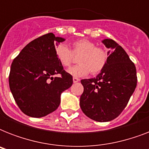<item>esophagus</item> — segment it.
<instances>
[{"instance_id": "esophagus-1", "label": "esophagus", "mask_w": 149, "mask_h": 149, "mask_svg": "<svg viewBox=\"0 0 149 149\" xmlns=\"http://www.w3.org/2000/svg\"><path fill=\"white\" fill-rule=\"evenodd\" d=\"M72 80H73V83H77V82L79 81V79L78 78H77V77H73Z\"/></svg>"}]
</instances>
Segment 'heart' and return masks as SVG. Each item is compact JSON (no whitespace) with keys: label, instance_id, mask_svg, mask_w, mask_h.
Instances as JSON below:
<instances>
[{"label":"heart","instance_id":"b5f03b06","mask_svg":"<svg viewBox=\"0 0 149 149\" xmlns=\"http://www.w3.org/2000/svg\"><path fill=\"white\" fill-rule=\"evenodd\" d=\"M79 64L68 70L74 77H84L91 72L95 75L100 72L108 61V53L104 48L97 47L88 39H79L71 44V49L64 44L56 47V56L63 67H70L74 61V56H79Z\"/></svg>","mask_w":149,"mask_h":149}]
</instances>
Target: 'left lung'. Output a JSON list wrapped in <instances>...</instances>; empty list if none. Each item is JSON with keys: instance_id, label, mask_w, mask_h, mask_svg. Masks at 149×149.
I'll use <instances>...</instances> for the list:
<instances>
[{"instance_id": "left-lung-1", "label": "left lung", "mask_w": 149, "mask_h": 149, "mask_svg": "<svg viewBox=\"0 0 149 149\" xmlns=\"http://www.w3.org/2000/svg\"><path fill=\"white\" fill-rule=\"evenodd\" d=\"M102 42L109 49L108 61L95 78L81 80L84 90L79 104L88 118L106 122L115 119L127 106L138 79L136 67L125 49L112 39Z\"/></svg>"}]
</instances>
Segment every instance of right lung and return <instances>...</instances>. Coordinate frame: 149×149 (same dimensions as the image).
<instances>
[{
	"label": "right lung",
	"mask_w": 149,
	"mask_h": 149,
	"mask_svg": "<svg viewBox=\"0 0 149 149\" xmlns=\"http://www.w3.org/2000/svg\"><path fill=\"white\" fill-rule=\"evenodd\" d=\"M65 39L53 33L31 41L16 56L10 66L9 86L21 111L32 118L53 112L60 95L72 84V77L63 70L56 56V45ZM60 74V77H54Z\"/></svg>",
	"instance_id": "add662e5"
}]
</instances>
